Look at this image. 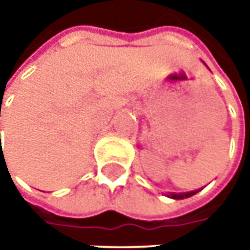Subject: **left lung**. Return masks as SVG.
<instances>
[{
	"label": "left lung",
	"instance_id": "1",
	"mask_svg": "<svg viewBox=\"0 0 250 250\" xmlns=\"http://www.w3.org/2000/svg\"><path fill=\"white\" fill-rule=\"evenodd\" d=\"M205 63V62H203ZM206 65V63H205ZM197 190H192V192H185V193H174V192H171V193H168L167 196L169 199H175V200H179V199H187V197L193 196V195H196Z\"/></svg>",
	"mask_w": 250,
	"mask_h": 250
}]
</instances>
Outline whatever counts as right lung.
Instances as JSON below:
<instances>
[{
  "mask_svg": "<svg viewBox=\"0 0 250 250\" xmlns=\"http://www.w3.org/2000/svg\"><path fill=\"white\" fill-rule=\"evenodd\" d=\"M0 136H1V133H0Z\"/></svg>",
  "mask_w": 250,
  "mask_h": 250,
  "instance_id": "1",
  "label": "right lung"
}]
</instances>
